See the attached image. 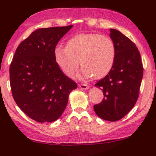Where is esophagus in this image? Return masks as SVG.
Instances as JSON below:
<instances>
[{
    "label": "esophagus",
    "mask_w": 156,
    "mask_h": 156,
    "mask_svg": "<svg viewBox=\"0 0 156 156\" xmlns=\"http://www.w3.org/2000/svg\"><path fill=\"white\" fill-rule=\"evenodd\" d=\"M79 87H80V89H84V90H86V89H88L89 88V86L87 84H80V85H79Z\"/></svg>",
    "instance_id": "esophagus-1"
}]
</instances>
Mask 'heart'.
<instances>
[{
	"mask_svg": "<svg viewBox=\"0 0 156 156\" xmlns=\"http://www.w3.org/2000/svg\"><path fill=\"white\" fill-rule=\"evenodd\" d=\"M56 61L62 72L72 76L80 62L82 74L99 79L110 72L115 59V47L109 37L98 34H80L67 42V47L54 50Z\"/></svg>",
	"mask_w": 156,
	"mask_h": 156,
	"instance_id": "1",
	"label": "heart"
}]
</instances>
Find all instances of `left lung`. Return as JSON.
<instances>
[{"label":"left lung","instance_id":"obj_1","mask_svg":"<svg viewBox=\"0 0 156 156\" xmlns=\"http://www.w3.org/2000/svg\"><path fill=\"white\" fill-rule=\"evenodd\" d=\"M115 47V59L110 72L95 84L103 92L95 112L102 119L118 121L132 109L139 96L143 76L141 57L136 44L120 31L110 29Z\"/></svg>","mask_w":156,"mask_h":156}]
</instances>
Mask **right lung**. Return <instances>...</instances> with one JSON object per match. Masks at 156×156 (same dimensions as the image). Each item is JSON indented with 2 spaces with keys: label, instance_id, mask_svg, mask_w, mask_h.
Wrapping results in <instances>:
<instances>
[{
  "label": "right lung",
  "instance_id": "1",
  "mask_svg": "<svg viewBox=\"0 0 156 156\" xmlns=\"http://www.w3.org/2000/svg\"><path fill=\"white\" fill-rule=\"evenodd\" d=\"M72 27L38 29L16 50L9 68L12 96L20 109L36 122L58 119L70 92L77 88L62 72L54 56L58 41Z\"/></svg>",
  "mask_w": 156,
  "mask_h": 156
}]
</instances>
